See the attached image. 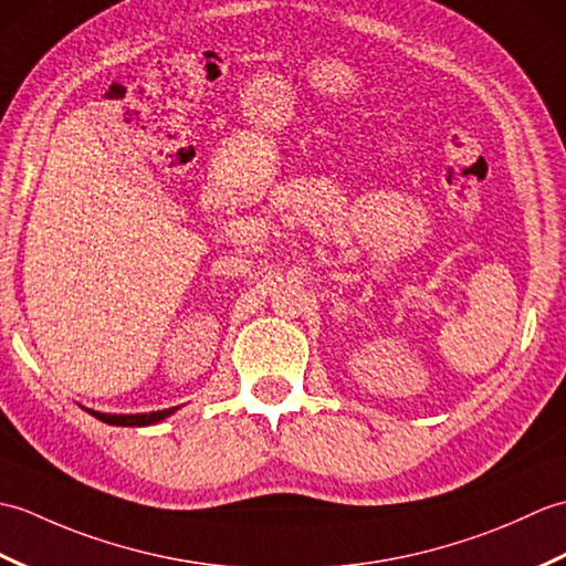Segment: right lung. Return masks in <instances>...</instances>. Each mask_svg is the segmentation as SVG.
<instances>
[{
    "mask_svg": "<svg viewBox=\"0 0 566 566\" xmlns=\"http://www.w3.org/2000/svg\"><path fill=\"white\" fill-rule=\"evenodd\" d=\"M90 411V408H87ZM177 411V406L175 408H165V411H153V413H134V416H126V413H122V416H116V413H99V411H90L94 418H99L102 423H109V426H128V428H134V426H153V423H160L163 418H167V416H172Z\"/></svg>",
    "mask_w": 566,
    "mask_h": 566,
    "instance_id": "obj_1",
    "label": "right lung"
}]
</instances>
